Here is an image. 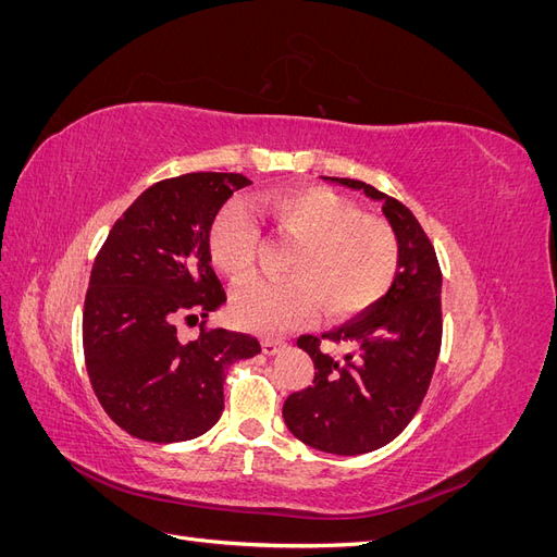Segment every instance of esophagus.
Returning <instances> with one entry per match:
<instances>
[{
  "mask_svg": "<svg viewBox=\"0 0 557 557\" xmlns=\"http://www.w3.org/2000/svg\"><path fill=\"white\" fill-rule=\"evenodd\" d=\"M281 346H283V342H278V339H262L264 356H276V352L281 350Z\"/></svg>",
  "mask_w": 557,
  "mask_h": 557,
  "instance_id": "obj_1",
  "label": "esophagus"
}]
</instances>
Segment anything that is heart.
I'll list each match as a JSON object with an SVG mask.
<instances>
[{
  "label": "heart",
  "mask_w": 557,
  "mask_h": 557,
  "mask_svg": "<svg viewBox=\"0 0 557 557\" xmlns=\"http://www.w3.org/2000/svg\"><path fill=\"white\" fill-rule=\"evenodd\" d=\"M260 211L281 239L295 242L285 281H250L232 297L244 330L281 334L307 320L315 305L330 318L360 313L387 293L399 264L395 232L327 188L269 193ZM260 248L256 215L242 199L215 213L209 227L211 262L232 281L252 274Z\"/></svg>",
  "instance_id": "heart-1"
}]
</instances>
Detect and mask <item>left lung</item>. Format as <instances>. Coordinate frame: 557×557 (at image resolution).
<instances>
[{
    "instance_id": "1",
    "label": "left lung",
    "mask_w": 557,
    "mask_h": 557,
    "mask_svg": "<svg viewBox=\"0 0 557 557\" xmlns=\"http://www.w3.org/2000/svg\"><path fill=\"white\" fill-rule=\"evenodd\" d=\"M323 178L381 201L399 264L376 305L323 336H299L315 374L285 399L283 420L311 448L360 455L391 444L428 393L442 348V269L425 230L401 201L356 178ZM323 338L350 345L351 352L332 359L319 348Z\"/></svg>"
}]
</instances>
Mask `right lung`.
I'll return each mask as SVG.
<instances>
[{"mask_svg":"<svg viewBox=\"0 0 557 557\" xmlns=\"http://www.w3.org/2000/svg\"><path fill=\"white\" fill-rule=\"evenodd\" d=\"M242 174L195 172L150 185L99 248L83 307L92 391L117 428L174 444L209 432L223 413L225 369L260 352L256 336L207 327L227 299L209 256V227ZM202 318L183 345L175 323Z\"/></svg>","mask_w":557,"mask_h":557,"instance_id":"add662e5","label":"right lung"}]
</instances>
